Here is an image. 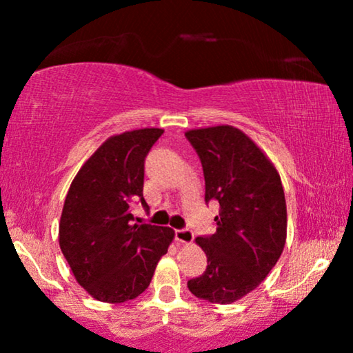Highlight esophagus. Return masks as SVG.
I'll use <instances>...</instances> for the list:
<instances>
[{
  "label": "esophagus",
  "mask_w": 353,
  "mask_h": 353,
  "mask_svg": "<svg viewBox=\"0 0 353 353\" xmlns=\"http://www.w3.org/2000/svg\"><path fill=\"white\" fill-rule=\"evenodd\" d=\"M175 239L178 241V243L190 244V243H192V239H194V234H192V231L188 228L175 230Z\"/></svg>",
  "instance_id": "34e87169"
}]
</instances>
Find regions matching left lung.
<instances>
[{"label": "left lung", "mask_w": 353, "mask_h": 353, "mask_svg": "<svg viewBox=\"0 0 353 353\" xmlns=\"http://www.w3.org/2000/svg\"><path fill=\"white\" fill-rule=\"evenodd\" d=\"M185 137L202 163L205 204H220L215 233L196 239L207 268L188 288L202 301L231 303L254 291L283 252L288 214L281 178L238 128L220 125Z\"/></svg>", "instance_id": "left-lung-1"}]
</instances>
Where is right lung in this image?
Segmentation results:
<instances>
[{
  "label": "right lung",
  "mask_w": 353,
  "mask_h": 353,
  "mask_svg": "<svg viewBox=\"0 0 353 353\" xmlns=\"http://www.w3.org/2000/svg\"><path fill=\"white\" fill-rule=\"evenodd\" d=\"M161 128L109 138L85 162L67 192L59 245L81 288L101 302L120 303L144 292L173 239V230L133 223L143 197L144 161Z\"/></svg>",
  "instance_id": "right-lung-1"
}]
</instances>
